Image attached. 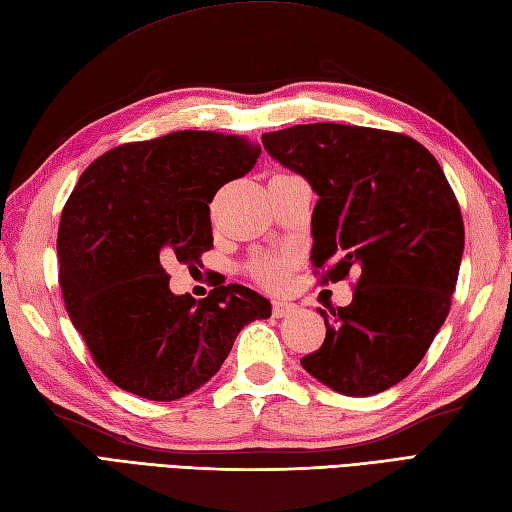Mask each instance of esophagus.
I'll return each instance as SVG.
<instances>
[{
	"label": "esophagus",
	"mask_w": 512,
	"mask_h": 512,
	"mask_svg": "<svg viewBox=\"0 0 512 512\" xmlns=\"http://www.w3.org/2000/svg\"><path fill=\"white\" fill-rule=\"evenodd\" d=\"M297 312L295 303H288V301H273V314L277 319H284L290 317V314Z\"/></svg>",
	"instance_id": "1"
}]
</instances>
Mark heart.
Here are the masks:
<instances>
[{"label": "heart", "instance_id": "b5f03b06", "mask_svg": "<svg viewBox=\"0 0 512 512\" xmlns=\"http://www.w3.org/2000/svg\"><path fill=\"white\" fill-rule=\"evenodd\" d=\"M292 266H295V257L292 255H273L262 259L259 264V277H262L264 284L279 288L286 284Z\"/></svg>", "mask_w": 512, "mask_h": 512}]
</instances>
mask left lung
Listing matches in <instances>:
<instances>
[{
  "label": "left lung",
  "mask_w": 512,
  "mask_h": 512,
  "mask_svg": "<svg viewBox=\"0 0 512 512\" xmlns=\"http://www.w3.org/2000/svg\"><path fill=\"white\" fill-rule=\"evenodd\" d=\"M266 151L301 173L312 211V266L323 284L356 273L352 303L321 310L325 339L301 365L343 396H374L427 354L458 284L460 204L427 147L405 134L339 123L262 136Z\"/></svg>",
  "instance_id": "obj_1"
}]
</instances>
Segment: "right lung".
Returning <instances> with one entry per match:
<instances>
[{"instance_id":"1","label":"right lung","mask_w":512,"mask_h":512,"mask_svg":"<svg viewBox=\"0 0 512 512\" xmlns=\"http://www.w3.org/2000/svg\"><path fill=\"white\" fill-rule=\"evenodd\" d=\"M262 147L246 136L173 132L96 158L63 206L59 284L72 325L116 387L178 400L217 374L239 330L270 301L239 284L173 295L162 264L195 268L213 246L211 209Z\"/></svg>"}]
</instances>
